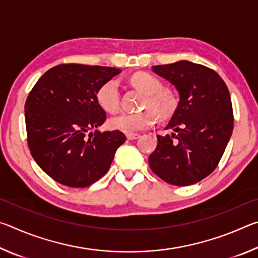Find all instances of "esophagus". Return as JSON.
<instances>
[{
    "label": "esophagus",
    "instance_id": "obj_1",
    "mask_svg": "<svg viewBox=\"0 0 258 258\" xmlns=\"http://www.w3.org/2000/svg\"><path fill=\"white\" fill-rule=\"evenodd\" d=\"M126 138H127L128 140H137L140 138V134L138 133H128L126 134Z\"/></svg>",
    "mask_w": 258,
    "mask_h": 258
}]
</instances>
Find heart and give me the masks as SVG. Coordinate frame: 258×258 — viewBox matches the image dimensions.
<instances>
[{
  "label": "heart",
  "mask_w": 258,
  "mask_h": 258,
  "mask_svg": "<svg viewBox=\"0 0 258 258\" xmlns=\"http://www.w3.org/2000/svg\"><path fill=\"white\" fill-rule=\"evenodd\" d=\"M132 84L147 94L143 101L146 110L130 112L123 111L109 118L108 124L112 130L124 133H134L154 126L157 115L167 119L174 115L177 108V99L171 91L165 90L159 78L149 73H137L131 78ZM98 103L106 111L115 112L120 107V89L117 80H109L99 87ZM157 113L156 114L155 112Z\"/></svg>",
  "instance_id": "heart-1"
}]
</instances>
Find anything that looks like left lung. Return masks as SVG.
I'll use <instances>...</instances> for the list:
<instances>
[{"instance_id": "8db88e82", "label": "left lung", "mask_w": 258, "mask_h": 258, "mask_svg": "<svg viewBox=\"0 0 258 258\" xmlns=\"http://www.w3.org/2000/svg\"><path fill=\"white\" fill-rule=\"evenodd\" d=\"M152 72L175 86L180 101L165 128L174 133L157 135L150 168L169 184H195L216 168L232 134L228 86L213 69L186 60L154 66Z\"/></svg>"}]
</instances>
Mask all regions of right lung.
I'll use <instances>...</instances> for the list:
<instances>
[{
    "instance_id": "add662e5",
    "label": "right lung",
    "mask_w": 258,
    "mask_h": 258,
    "mask_svg": "<svg viewBox=\"0 0 258 258\" xmlns=\"http://www.w3.org/2000/svg\"><path fill=\"white\" fill-rule=\"evenodd\" d=\"M120 72L113 67L59 64L44 73L28 94L25 119L30 154L60 184L85 187L98 181L126 141L120 131L97 130L106 120L97 100L99 87Z\"/></svg>"
}]
</instances>
